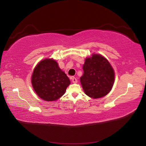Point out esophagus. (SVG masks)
I'll use <instances>...</instances> for the list:
<instances>
[{
    "mask_svg": "<svg viewBox=\"0 0 146 146\" xmlns=\"http://www.w3.org/2000/svg\"><path fill=\"white\" fill-rule=\"evenodd\" d=\"M71 80H72L73 83H77V80L76 78H75V77H71Z\"/></svg>",
    "mask_w": 146,
    "mask_h": 146,
    "instance_id": "34e87169",
    "label": "esophagus"
}]
</instances>
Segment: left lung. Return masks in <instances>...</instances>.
Segmentation results:
<instances>
[{
    "mask_svg": "<svg viewBox=\"0 0 146 146\" xmlns=\"http://www.w3.org/2000/svg\"><path fill=\"white\" fill-rule=\"evenodd\" d=\"M84 73L80 82L85 94L93 98H101L110 92L114 83V71L107 59L93 54L85 60Z\"/></svg>",
    "mask_w": 146,
    "mask_h": 146,
    "instance_id": "obj_1",
    "label": "left lung"
}]
</instances>
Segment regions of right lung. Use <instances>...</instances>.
Here are the masks:
<instances>
[{
  "label": "right lung",
  "instance_id": "add662e5",
  "mask_svg": "<svg viewBox=\"0 0 146 146\" xmlns=\"http://www.w3.org/2000/svg\"><path fill=\"white\" fill-rule=\"evenodd\" d=\"M35 91L46 101H54L63 95L70 81L52 59L40 61L34 70L31 79Z\"/></svg>",
  "mask_w": 146,
  "mask_h": 146
}]
</instances>
